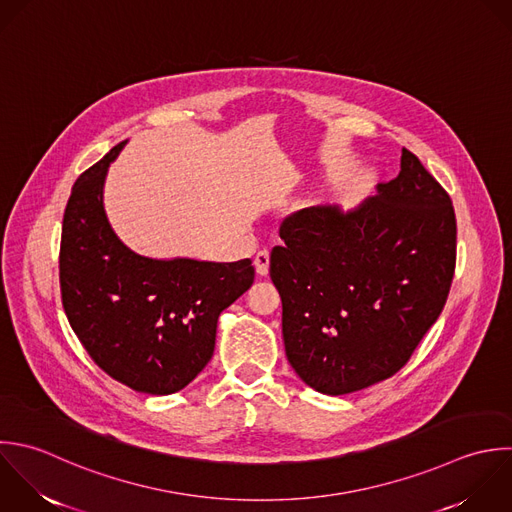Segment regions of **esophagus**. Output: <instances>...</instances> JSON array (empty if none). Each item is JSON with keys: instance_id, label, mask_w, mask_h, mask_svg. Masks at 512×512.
Returning <instances> with one entry per match:
<instances>
[{"instance_id": "esophagus-1", "label": "esophagus", "mask_w": 512, "mask_h": 512, "mask_svg": "<svg viewBox=\"0 0 512 512\" xmlns=\"http://www.w3.org/2000/svg\"><path fill=\"white\" fill-rule=\"evenodd\" d=\"M253 263H255V269H257L259 275H267V273H269V251H267V249H261V251L255 255Z\"/></svg>"}]
</instances>
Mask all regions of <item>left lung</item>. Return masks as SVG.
I'll return each mask as SVG.
<instances>
[{"label":"left lung","instance_id":"8db88e82","mask_svg":"<svg viewBox=\"0 0 512 512\" xmlns=\"http://www.w3.org/2000/svg\"><path fill=\"white\" fill-rule=\"evenodd\" d=\"M279 235L269 273L301 381L337 397L401 371L439 319L457 261L451 197L419 157L403 149L399 175L359 207L301 209Z\"/></svg>","mask_w":512,"mask_h":512}]
</instances>
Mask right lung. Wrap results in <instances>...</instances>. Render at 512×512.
Returning a JSON list of instances; mask_svg holds the SVG:
<instances>
[{"label":"right lung","mask_w":512,"mask_h":512,"mask_svg":"<svg viewBox=\"0 0 512 512\" xmlns=\"http://www.w3.org/2000/svg\"><path fill=\"white\" fill-rule=\"evenodd\" d=\"M127 141L75 181L61 229L59 285L89 357L137 393L171 395L211 361L219 315L255 279L251 259H151L131 251L103 209L105 175Z\"/></svg>","instance_id":"add662e5"}]
</instances>
